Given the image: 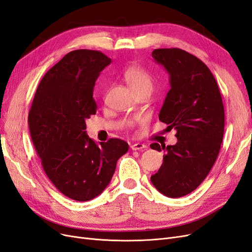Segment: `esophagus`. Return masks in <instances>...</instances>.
Instances as JSON below:
<instances>
[{
	"label": "esophagus",
	"instance_id": "esophagus-1",
	"mask_svg": "<svg viewBox=\"0 0 252 252\" xmlns=\"http://www.w3.org/2000/svg\"><path fill=\"white\" fill-rule=\"evenodd\" d=\"M130 148H131L132 150H138V151H143L147 148V146L145 144H142V143H135V144H132L131 146H130Z\"/></svg>",
	"mask_w": 252,
	"mask_h": 252
}]
</instances>
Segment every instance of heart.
I'll return each instance as SVG.
<instances>
[{"label":"heart","mask_w":252,"mask_h":252,"mask_svg":"<svg viewBox=\"0 0 252 252\" xmlns=\"http://www.w3.org/2000/svg\"><path fill=\"white\" fill-rule=\"evenodd\" d=\"M124 79L127 84L130 86V89L133 93L138 92H152L154 86V80L152 75L145 70L140 64H131L129 65L123 73ZM144 121L143 117H136L133 119H127L125 121L126 126L129 128H133L137 124L142 123Z\"/></svg>","instance_id":"1"}]
</instances>
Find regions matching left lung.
Segmentation results:
<instances>
[{"label": "left lung", "mask_w": 252, "mask_h": 252, "mask_svg": "<svg viewBox=\"0 0 252 252\" xmlns=\"http://www.w3.org/2000/svg\"><path fill=\"white\" fill-rule=\"evenodd\" d=\"M152 57L170 75L171 89L158 117L168 128L176 129L178 142L150 145L166 152L151 181L164 196L178 198L200 186L218 158L224 106L214 75L200 59L178 48L155 49Z\"/></svg>", "instance_id": "8db88e82"}]
</instances>
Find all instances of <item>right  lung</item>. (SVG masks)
<instances>
[{"instance_id": "right-lung-1", "label": "right lung", "mask_w": 252, "mask_h": 252, "mask_svg": "<svg viewBox=\"0 0 252 252\" xmlns=\"http://www.w3.org/2000/svg\"><path fill=\"white\" fill-rule=\"evenodd\" d=\"M110 63L100 51L70 52L42 77L29 111L30 134L43 171L59 192L76 201L100 195L129 148L120 138L98 146L85 131V120L97 111L94 83Z\"/></svg>"}]
</instances>
